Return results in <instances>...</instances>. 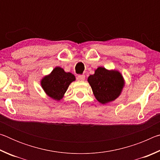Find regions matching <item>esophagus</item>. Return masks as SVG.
Instances as JSON below:
<instances>
[{"label": "esophagus", "mask_w": 160, "mask_h": 160, "mask_svg": "<svg viewBox=\"0 0 160 160\" xmlns=\"http://www.w3.org/2000/svg\"><path fill=\"white\" fill-rule=\"evenodd\" d=\"M77 79L78 80H81V81L84 80L85 79V75H78Z\"/></svg>", "instance_id": "1"}]
</instances>
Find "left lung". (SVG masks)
<instances>
[{
  "mask_svg": "<svg viewBox=\"0 0 160 160\" xmlns=\"http://www.w3.org/2000/svg\"><path fill=\"white\" fill-rule=\"evenodd\" d=\"M94 95L102 104L115 100L120 95L124 85L122 75L117 70H108L99 67L88 79Z\"/></svg>",
  "mask_w": 160,
  "mask_h": 160,
  "instance_id": "1",
  "label": "left lung"
}]
</instances>
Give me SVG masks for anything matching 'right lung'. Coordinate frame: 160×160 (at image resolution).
Returning a JSON list of instances; mask_svg holds the SVG:
<instances>
[{
  "instance_id": "1",
  "label": "right lung",
  "mask_w": 160,
  "mask_h": 160,
  "mask_svg": "<svg viewBox=\"0 0 160 160\" xmlns=\"http://www.w3.org/2000/svg\"><path fill=\"white\" fill-rule=\"evenodd\" d=\"M75 80L74 75L65 72L60 67H56L50 75L43 78L41 85L48 96L58 101L63 98L70 84Z\"/></svg>"
}]
</instances>
